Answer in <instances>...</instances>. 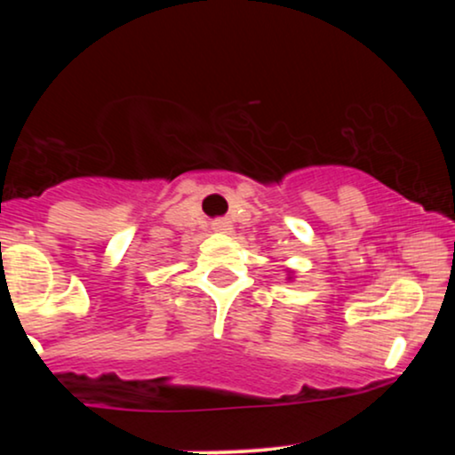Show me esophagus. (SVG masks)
<instances>
[{
    "label": "esophagus",
    "instance_id": "obj_1",
    "mask_svg": "<svg viewBox=\"0 0 455 455\" xmlns=\"http://www.w3.org/2000/svg\"><path fill=\"white\" fill-rule=\"evenodd\" d=\"M213 231H216V233H228V231H231V222H227V220L213 222Z\"/></svg>",
    "mask_w": 455,
    "mask_h": 455
}]
</instances>
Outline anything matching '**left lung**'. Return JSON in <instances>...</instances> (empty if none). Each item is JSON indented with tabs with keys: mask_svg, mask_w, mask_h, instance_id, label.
Returning a JSON list of instances; mask_svg holds the SVG:
<instances>
[{
	"mask_svg": "<svg viewBox=\"0 0 455 455\" xmlns=\"http://www.w3.org/2000/svg\"><path fill=\"white\" fill-rule=\"evenodd\" d=\"M286 275H289V278H286V280H291V278H293V271L289 269V274H286Z\"/></svg>",
	"mask_w": 455,
	"mask_h": 455,
	"instance_id": "1",
	"label": "left lung"
}]
</instances>
